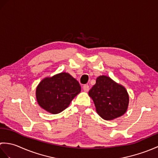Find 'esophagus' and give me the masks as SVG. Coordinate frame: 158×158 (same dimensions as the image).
<instances>
[{
    "instance_id": "34e87169",
    "label": "esophagus",
    "mask_w": 158,
    "mask_h": 158,
    "mask_svg": "<svg viewBox=\"0 0 158 158\" xmlns=\"http://www.w3.org/2000/svg\"><path fill=\"white\" fill-rule=\"evenodd\" d=\"M83 90H84V92H88L89 89V87L88 85H84L83 86Z\"/></svg>"
}]
</instances>
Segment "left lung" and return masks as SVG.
Masks as SVG:
<instances>
[{
    "mask_svg": "<svg viewBox=\"0 0 158 158\" xmlns=\"http://www.w3.org/2000/svg\"><path fill=\"white\" fill-rule=\"evenodd\" d=\"M88 94L96 106L97 113L105 120H113L122 116L129 105V95L122 85L109 77H97L96 84Z\"/></svg>",
    "mask_w": 158,
    "mask_h": 158,
    "instance_id": "left-lung-1",
    "label": "left lung"
}]
</instances>
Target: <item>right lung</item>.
<instances>
[{
  "mask_svg": "<svg viewBox=\"0 0 158 158\" xmlns=\"http://www.w3.org/2000/svg\"><path fill=\"white\" fill-rule=\"evenodd\" d=\"M80 92L79 82L69 73L62 72L42 79L36 87V98L43 109L58 114L66 109Z\"/></svg>",
  "mask_w": 158,
  "mask_h": 158,
  "instance_id": "obj_1",
  "label": "right lung"
}]
</instances>
